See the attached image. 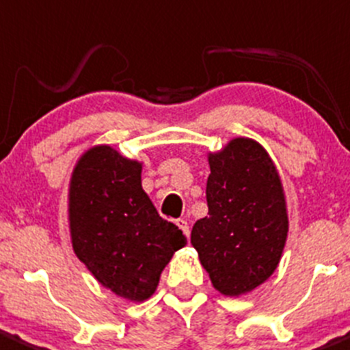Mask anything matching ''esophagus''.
<instances>
[{
	"instance_id": "1",
	"label": "esophagus",
	"mask_w": 350,
	"mask_h": 350,
	"mask_svg": "<svg viewBox=\"0 0 350 350\" xmlns=\"http://www.w3.org/2000/svg\"><path fill=\"white\" fill-rule=\"evenodd\" d=\"M176 226H178V228L182 229V232L185 234L187 237H189V234H190V228H189V222H187L185 219H178V221H176Z\"/></svg>"
}]
</instances>
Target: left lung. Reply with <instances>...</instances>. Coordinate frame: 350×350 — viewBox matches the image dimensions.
Listing matches in <instances>:
<instances>
[{
  "label": "left lung",
  "instance_id": "obj_1",
  "mask_svg": "<svg viewBox=\"0 0 350 350\" xmlns=\"http://www.w3.org/2000/svg\"><path fill=\"white\" fill-rule=\"evenodd\" d=\"M207 217L193 224L190 243L212 286L241 297L278 268L288 236L282 176L261 143L237 136L207 153Z\"/></svg>",
  "mask_w": 350,
  "mask_h": 350
}]
</instances>
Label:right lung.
Wrapping results in <instances>:
<instances>
[{"mask_svg":"<svg viewBox=\"0 0 350 350\" xmlns=\"http://www.w3.org/2000/svg\"><path fill=\"white\" fill-rule=\"evenodd\" d=\"M143 161L109 145L79 157L68 182V230L75 256L104 288L148 300L187 237L158 215L142 187Z\"/></svg>","mask_w":350,"mask_h":350,"instance_id":"obj_1","label":"right lung"}]
</instances>
